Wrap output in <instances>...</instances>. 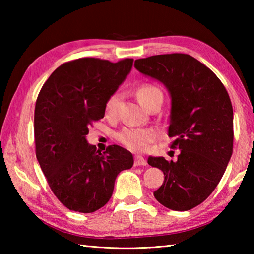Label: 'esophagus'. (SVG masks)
Returning <instances> with one entry per match:
<instances>
[{"label": "esophagus", "instance_id": "obj_1", "mask_svg": "<svg viewBox=\"0 0 254 254\" xmlns=\"http://www.w3.org/2000/svg\"><path fill=\"white\" fill-rule=\"evenodd\" d=\"M146 159H145L144 157H142V156H135V158H134V165L135 166H146Z\"/></svg>", "mask_w": 254, "mask_h": 254}]
</instances>
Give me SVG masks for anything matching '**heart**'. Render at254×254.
Instances as JSON below:
<instances>
[{
  "label": "heart",
  "mask_w": 254,
  "mask_h": 254,
  "mask_svg": "<svg viewBox=\"0 0 254 254\" xmlns=\"http://www.w3.org/2000/svg\"><path fill=\"white\" fill-rule=\"evenodd\" d=\"M137 99L141 104L146 107L156 96H161V91L153 85H143L137 90ZM120 94L113 93L105 104V113L108 117L116 115ZM155 138V133L152 130H144V128H124L118 134V139L127 147L137 152L146 150L149 143Z\"/></svg>",
  "instance_id": "heart-1"
}]
</instances>
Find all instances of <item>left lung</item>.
<instances>
[{"mask_svg": "<svg viewBox=\"0 0 254 254\" xmlns=\"http://www.w3.org/2000/svg\"><path fill=\"white\" fill-rule=\"evenodd\" d=\"M134 66L145 76L164 84L171 98L168 135L179 148L177 161L148 157L164 172L154 192L172 210H189L212 193L233 154L234 112L227 90L210 69L183 53L138 59Z\"/></svg>", "mask_w": 254, "mask_h": 254, "instance_id": "obj_1", "label": "left lung"}]
</instances>
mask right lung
<instances>
[{"mask_svg": "<svg viewBox=\"0 0 254 254\" xmlns=\"http://www.w3.org/2000/svg\"><path fill=\"white\" fill-rule=\"evenodd\" d=\"M133 66L77 59L59 66L42 86L35 108L36 156L52 192L74 212L93 213L109 201L117 176L134 164L118 145L106 152L87 143L93 121L105 116V104Z\"/></svg>", "mask_w": 254, "mask_h": 254, "instance_id": "add662e5", "label": "right lung"}]
</instances>
